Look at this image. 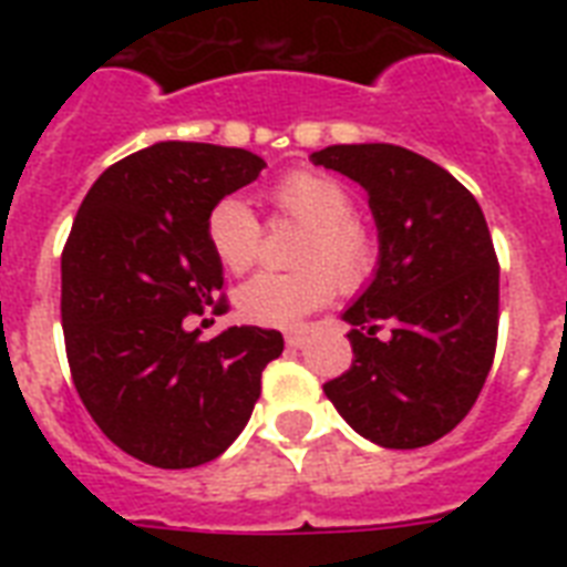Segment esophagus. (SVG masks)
<instances>
[{
    "label": "esophagus",
    "instance_id": "1",
    "mask_svg": "<svg viewBox=\"0 0 567 567\" xmlns=\"http://www.w3.org/2000/svg\"><path fill=\"white\" fill-rule=\"evenodd\" d=\"M306 341H309V338L302 336V332H288V336H285V344L291 347V350H302Z\"/></svg>",
    "mask_w": 567,
    "mask_h": 567
}]
</instances>
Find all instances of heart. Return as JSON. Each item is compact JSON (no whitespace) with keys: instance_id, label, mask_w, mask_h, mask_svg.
I'll use <instances>...</instances> for the list:
<instances>
[{"instance_id":"obj_1","label":"heart","mask_w":567,"mask_h":567,"mask_svg":"<svg viewBox=\"0 0 567 567\" xmlns=\"http://www.w3.org/2000/svg\"><path fill=\"white\" fill-rule=\"evenodd\" d=\"M276 212L309 226L297 252V274H258L235 293L240 318L256 327L291 329L336 300L338 285L355 291L377 267V240L355 217V199L332 176L297 171L270 188ZM214 258L244 274L261 256V220L244 196H223L205 220Z\"/></svg>"}]
</instances>
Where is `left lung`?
<instances>
[{"instance_id":"left-lung-1","label":"left lung","mask_w":567,"mask_h":567,"mask_svg":"<svg viewBox=\"0 0 567 567\" xmlns=\"http://www.w3.org/2000/svg\"><path fill=\"white\" fill-rule=\"evenodd\" d=\"M368 190L379 229L373 282L344 311L353 364L323 391L359 435L426 447L462 423L492 371L501 267L474 194L394 144L311 153Z\"/></svg>"}]
</instances>
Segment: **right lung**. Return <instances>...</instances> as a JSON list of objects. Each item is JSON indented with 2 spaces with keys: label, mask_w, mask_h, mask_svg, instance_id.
I'll use <instances>...</instances> for the list:
<instances>
[{
  "label": "right lung",
  "mask_w": 567,
  "mask_h": 567,
  "mask_svg": "<svg viewBox=\"0 0 567 567\" xmlns=\"http://www.w3.org/2000/svg\"><path fill=\"white\" fill-rule=\"evenodd\" d=\"M247 150L164 141L111 164L84 196L61 252V327L73 385L123 453L155 467L212 462L247 426L282 332L229 327L199 341L223 265L205 220L258 179Z\"/></svg>",
  "instance_id": "1"
}]
</instances>
